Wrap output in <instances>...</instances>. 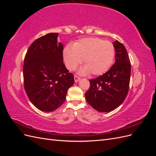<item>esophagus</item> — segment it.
I'll use <instances>...</instances> for the list:
<instances>
[{
  "label": "esophagus",
  "instance_id": "1",
  "mask_svg": "<svg viewBox=\"0 0 156 156\" xmlns=\"http://www.w3.org/2000/svg\"><path fill=\"white\" fill-rule=\"evenodd\" d=\"M74 79H75V82L77 83V82H78V81H79L80 77H79V76H77V75H74Z\"/></svg>",
  "mask_w": 156,
  "mask_h": 156
}]
</instances>
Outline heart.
<instances>
[{
	"mask_svg": "<svg viewBox=\"0 0 156 156\" xmlns=\"http://www.w3.org/2000/svg\"><path fill=\"white\" fill-rule=\"evenodd\" d=\"M115 55L114 45L99 37L80 39L73 47L68 45L63 50L64 62L69 70L75 69L83 60L85 66L80 69V73L93 75L107 72L114 62Z\"/></svg>",
	"mask_w": 156,
	"mask_h": 156,
	"instance_id": "b5f03b06",
	"label": "heart"
}]
</instances>
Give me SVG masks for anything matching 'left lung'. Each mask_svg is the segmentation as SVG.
I'll list each match as a JSON object with an SVG mask.
<instances>
[{"label": "left lung", "mask_w": 156, "mask_h": 156, "mask_svg": "<svg viewBox=\"0 0 156 156\" xmlns=\"http://www.w3.org/2000/svg\"><path fill=\"white\" fill-rule=\"evenodd\" d=\"M115 62L106 73L90 80V88L85 93L89 105L98 112H110L119 107L129 90L131 64L124 45L116 40Z\"/></svg>", "instance_id": "left-lung-1"}]
</instances>
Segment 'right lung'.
I'll use <instances>...</instances> for the list:
<instances>
[{
	"instance_id": "add662e5",
	"label": "right lung",
	"mask_w": 156,
	"mask_h": 156,
	"mask_svg": "<svg viewBox=\"0 0 156 156\" xmlns=\"http://www.w3.org/2000/svg\"><path fill=\"white\" fill-rule=\"evenodd\" d=\"M58 33L36 39L24 60L23 79L29 100L41 111L51 112L63 104L69 87L75 83L63 62V45Z\"/></svg>"
}]
</instances>
